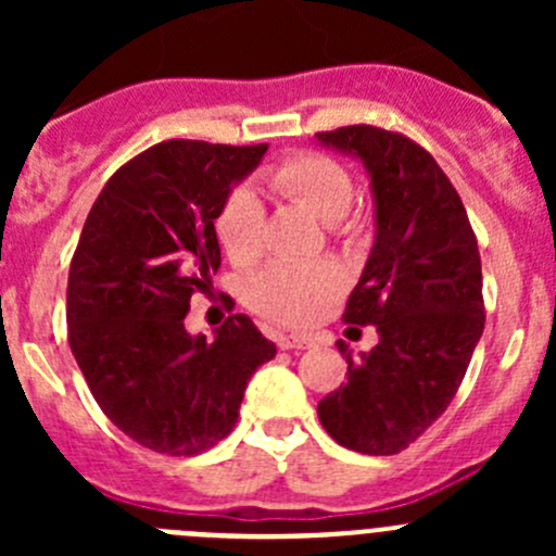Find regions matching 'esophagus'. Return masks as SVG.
Here are the masks:
<instances>
[{"label":"esophagus","mask_w":556,"mask_h":556,"mask_svg":"<svg viewBox=\"0 0 556 556\" xmlns=\"http://www.w3.org/2000/svg\"><path fill=\"white\" fill-rule=\"evenodd\" d=\"M312 344L314 341L309 336H282V339H279V346H282V350H309Z\"/></svg>","instance_id":"obj_1"}]
</instances>
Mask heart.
<instances>
[{"label": "heart", "instance_id": "heart-1", "mask_svg": "<svg viewBox=\"0 0 556 556\" xmlns=\"http://www.w3.org/2000/svg\"><path fill=\"white\" fill-rule=\"evenodd\" d=\"M261 182L279 199L299 201L341 228L352 204V177L323 153H290L261 172ZM217 239L237 266L257 261L266 244V210L255 190L237 188L217 212ZM341 290V274L328 261H277L255 274L247 288L252 309L279 325H309Z\"/></svg>", "mask_w": 556, "mask_h": 556}]
</instances>
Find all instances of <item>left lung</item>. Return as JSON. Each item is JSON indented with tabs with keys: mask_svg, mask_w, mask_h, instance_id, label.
I'll list each match as a JSON object with an SVG mask.
<instances>
[{
	"mask_svg": "<svg viewBox=\"0 0 556 556\" xmlns=\"http://www.w3.org/2000/svg\"><path fill=\"white\" fill-rule=\"evenodd\" d=\"M371 174L377 242L344 323L377 325L379 344L346 355V382L317 403L323 428L361 454H397L452 403L484 330L479 242L433 155L377 126L319 131Z\"/></svg>",
	"mask_w": 556,
	"mask_h": 556,
	"instance_id": "left-lung-1",
	"label": "left lung"
}]
</instances>
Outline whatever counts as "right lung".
Returning a JSON list of instances; mask_svg holds the SVG:
<instances>
[{
    "instance_id": "1",
    "label": "right lung",
    "mask_w": 556,
    "mask_h": 556,
    "mask_svg": "<svg viewBox=\"0 0 556 556\" xmlns=\"http://www.w3.org/2000/svg\"><path fill=\"white\" fill-rule=\"evenodd\" d=\"M268 144L166 139L106 179L66 285L70 346L99 408L148 450L190 457L226 439L247 382L277 355L247 314L190 336V295L220 268L215 220Z\"/></svg>"
}]
</instances>
